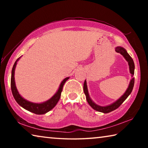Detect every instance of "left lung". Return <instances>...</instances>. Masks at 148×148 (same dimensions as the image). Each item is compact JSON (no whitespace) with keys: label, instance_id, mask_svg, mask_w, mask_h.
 Segmentation results:
<instances>
[{"label":"left lung","instance_id":"8db88e82","mask_svg":"<svg viewBox=\"0 0 148 148\" xmlns=\"http://www.w3.org/2000/svg\"><path fill=\"white\" fill-rule=\"evenodd\" d=\"M115 50H116L117 53H119L120 54L122 55L124 58L125 59V60L128 62L130 73L131 74V77H132L129 82L128 88L127 89L126 91L124 92V94L119 99H117V101L114 102L113 103L110 104L109 105H107V106H99V105L95 103V102L92 101V99L89 96L88 89H87L86 79L85 80L84 84V91L85 95H86L87 101L88 102V104L90 105V106H91L92 109L96 110V111L102 112V113L104 114H107V113H109V112L114 111V110H116L117 108H119L120 106H121V104L127 99V98L129 96L130 94L131 93L132 89H133V87H134V77H133V75L134 74V63L133 60H132V59L131 58V57L129 56V53H127L126 49H125L124 47H121V46H117L115 48Z\"/></svg>","mask_w":148,"mask_h":148}]
</instances>
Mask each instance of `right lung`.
Here are the masks:
<instances>
[{
    "label": "right lung",
    "mask_w": 148,
    "mask_h": 148,
    "mask_svg": "<svg viewBox=\"0 0 148 148\" xmlns=\"http://www.w3.org/2000/svg\"><path fill=\"white\" fill-rule=\"evenodd\" d=\"M21 57H19L18 59L16 60L15 63L13 66V68L12 70V75H11V89L12 92V95L14 97L16 101L17 102L19 106H21L24 109H25L28 111L32 112L35 114L38 115H42L46 114L47 112L50 111L51 109L56 106L57 102L59 101L60 98H61V95L62 90V87L65 82L69 79V77H67L64 78L61 83L60 84V86L57 91L56 92L53 97L51 99H49L47 101H45L44 102H41V103H35V102H30L27 100L25 99L23 97L21 96V95L19 93L18 91H17V87L16 86V82H15V69H16L17 62L19 61V59Z\"/></svg>",
    "instance_id": "obj_1"
}]
</instances>
